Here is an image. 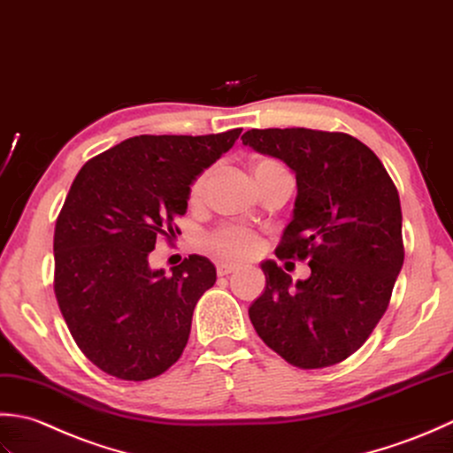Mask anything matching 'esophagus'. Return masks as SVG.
Returning a JSON list of instances; mask_svg holds the SVG:
<instances>
[{"label":"esophagus","instance_id":"1","mask_svg":"<svg viewBox=\"0 0 453 453\" xmlns=\"http://www.w3.org/2000/svg\"><path fill=\"white\" fill-rule=\"evenodd\" d=\"M234 272H238V265L236 264H219L217 265V273L220 275V278H223V275L234 273Z\"/></svg>","mask_w":453,"mask_h":453}]
</instances>
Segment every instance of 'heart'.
<instances>
[{
	"label": "heart",
	"instance_id": "heart-1",
	"mask_svg": "<svg viewBox=\"0 0 453 453\" xmlns=\"http://www.w3.org/2000/svg\"><path fill=\"white\" fill-rule=\"evenodd\" d=\"M257 170H283V165H280L275 160H260L254 164V172ZM209 175H211L209 170H205L193 180L189 188L191 203H199L203 196H205ZM205 246L215 256L223 257V260H242V257L254 254V250L257 248V238L256 234L248 233V230H242V228H223L207 236Z\"/></svg>",
	"mask_w": 453,
	"mask_h": 453
}]
</instances>
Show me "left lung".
Masks as SVG:
<instances>
[{"label":"left lung","mask_w":453,"mask_h":453,"mask_svg":"<svg viewBox=\"0 0 453 453\" xmlns=\"http://www.w3.org/2000/svg\"><path fill=\"white\" fill-rule=\"evenodd\" d=\"M242 144L295 173L293 217L275 256L311 267L293 283L273 260L262 262L265 289L248 315L289 364L334 365L365 342L389 304L404 260L399 193L381 160L344 133L252 128Z\"/></svg>","instance_id":"left-lung-1"}]
</instances>
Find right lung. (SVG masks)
<instances>
[{"label":"right lung","mask_w":453,"mask_h":453,"mask_svg":"<svg viewBox=\"0 0 453 453\" xmlns=\"http://www.w3.org/2000/svg\"><path fill=\"white\" fill-rule=\"evenodd\" d=\"M240 133L133 136L78 172L54 228V293L76 344L105 373L146 381L180 359L217 270L191 254L165 275L149 254L178 230L193 180Z\"/></svg>","instance_id":"obj_1"}]
</instances>
